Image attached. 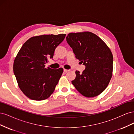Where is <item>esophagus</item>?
Segmentation results:
<instances>
[{"label":"esophagus","mask_w":134,"mask_h":134,"mask_svg":"<svg viewBox=\"0 0 134 134\" xmlns=\"http://www.w3.org/2000/svg\"><path fill=\"white\" fill-rule=\"evenodd\" d=\"M69 71V70L65 69H64V71L65 72H68Z\"/></svg>","instance_id":"34e87169"}]
</instances>
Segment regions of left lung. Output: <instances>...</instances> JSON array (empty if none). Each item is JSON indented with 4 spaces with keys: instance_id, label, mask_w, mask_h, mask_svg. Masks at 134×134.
Here are the masks:
<instances>
[{
    "instance_id": "1",
    "label": "left lung",
    "mask_w": 134,
    "mask_h": 134,
    "mask_svg": "<svg viewBox=\"0 0 134 134\" xmlns=\"http://www.w3.org/2000/svg\"><path fill=\"white\" fill-rule=\"evenodd\" d=\"M66 39L75 58L86 66L82 74L76 70L72 84L84 97L98 96L107 88L112 76L111 50L102 39L91 32L70 33Z\"/></svg>"
}]
</instances>
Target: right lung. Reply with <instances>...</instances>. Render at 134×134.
<instances>
[{"label": "right lung", "mask_w": 134, "mask_h": 134, "mask_svg": "<svg viewBox=\"0 0 134 134\" xmlns=\"http://www.w3.org/2000/svg\"><path fill=\"white\" fill-rule=\"evenodd\" d=\"M66 34L43 35L32 37L23 44L14 61L13 71L20 90L35 100L48 98L54 92L63 69L45 68L53 58L56 47Z\"/></svg>", "instance_id": "right-lung-1"}]
</instances>
